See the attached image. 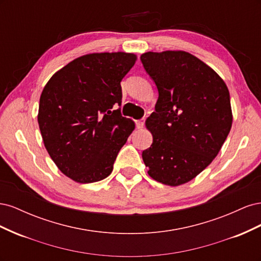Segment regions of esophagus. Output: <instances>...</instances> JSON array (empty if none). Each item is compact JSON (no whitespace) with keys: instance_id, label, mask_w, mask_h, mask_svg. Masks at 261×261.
I'll return each mask as SVG.
<instances>
[{"instance_id":"34e87169","label":"esophagus","mask_w":261,"mask_h":261,"mask_svg":"<svg viewBox=\"0 0 261 261\" xmlns=\"http://www.w3.org/2000/svg\"><path fill=\"white\" fill-rule=\"evenodd\" d=\"M145 118H141V120H139V121H137L136 122V126H137V128H143L144 127V125H145Z\"/></svg>"}]
</instances>
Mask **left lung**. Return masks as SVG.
<instances>
[{
  "mask_svg": "<svg viewBox=\"0 0 261 261\" xmlns=\"http://www.w3.org/2000/svg\"><path fill=\"white\" fill-rule=\"evenodd\" d=\"M140 60L159 92L146 120L153 138L143 151L148 174L164 185L185 184L212 162L231 130L230 92L188 52H147Z\"/></svg>",
  "mask_w": 261,
  "mask_h": 261,
  "instance_id": "1",
  "label": "left lung"
}]
</instances>
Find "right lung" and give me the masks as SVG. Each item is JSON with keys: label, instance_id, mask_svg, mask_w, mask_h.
I'll use <instances>...</instances> for the list:
<instances>
[{"label": "right lung", "instance_id": "1", "mask_svg": "<svg viewBox=\"0 0 261 261\" xmlns=\"http://www.w3.org/2000/svg\"><path fill=\"white\" fill-rule=\"evenodd\" d=\"M133 53H91L69 62L46 83L39 102L43 144L60 171L77 183L108 177L135 129L124 117L121 82L135 64Z\"/></svg>", "mask_w": 261, "mask_h": 261}]
</instances>
